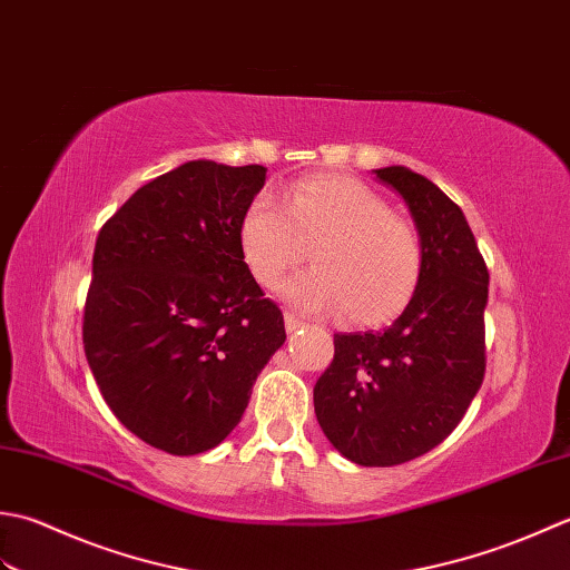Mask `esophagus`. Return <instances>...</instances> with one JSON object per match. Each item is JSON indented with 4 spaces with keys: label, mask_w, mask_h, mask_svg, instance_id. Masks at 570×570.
<instances>
[{
    "label": "esophagus",
    "mask_w": 570,
    "mask_h": 570,
    "mask_svg": "<svg viewBox=\"0 0 570 570\" xmlns=\"http://www.w3.org/2000/svg\"><path fill=\"white\" fill-rule=\"evenodd\" d=\"M299 327H305V322H302L293 312H285V330L287 332H297Z\"/></svg>",
    "instance_id": "34e87169"
}]
</instances>
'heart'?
Wrapping results in <instances>:
<instances>
[{
  "label": "heart",
  "mask_w": 570,
  "mask_h": 570,
  "mask_svg": "<svg viewBox=\"0 0 570 570\" xmlns=\"http://www.w3.org/2000/svg\"><path fill=\"white\" fill-rule=\"evenodd\" d=\"M240 248L255 281L273 287L309 255L315 268L281 287L305 312L354 324L396 317L423 275V243L364 181L317 174L283 196L263 191L240 218Z\"/></svg>",
  "instance_id": "1"
}]
</instances>
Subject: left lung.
Masks as SVG:
<instances>
[{
	"label": "left lung",
	"mask_w": 570,
	"mask_h": 570,
	"mask_svg": "<svg viewBox=\"0 0 570 570\" xmlns=\"http://www.w3.org/2000/svg\"><path fill=\"white\" fill-rule=\"evenodd\" d=\"M374 174L409 206L423 275L391 327L334 334L315 413L346 460L391 468L443 443L478 396L490 273L462 208L431 179L409 167Z\"/></svg>",
	"instance_id": "8db88e82"
}]
</instances>
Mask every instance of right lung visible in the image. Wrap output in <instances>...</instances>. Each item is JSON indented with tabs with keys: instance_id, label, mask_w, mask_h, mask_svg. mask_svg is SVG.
Masks as SVG:
<instances>
[{
	"instance_id": "right-lung-1",
	"label": "right lung",
	"mask_w": 570,
	"mask_h": 570,
	"mask_svg": "<svg viewBox=\"0 0 570 570\" xmlns=\"http://www.w3.org/2000/svg\"><path fill=\"white\" fill-rule=\"evenodd\" d=\"M265 167L194 159L139 187L100 228L83 315L88 366L115 417L169 455L216 448L285 342L240 248Z\"/></svg>"
}]
</instances>
